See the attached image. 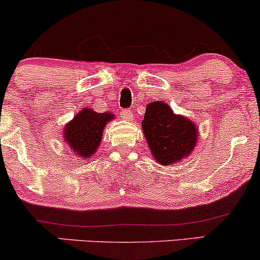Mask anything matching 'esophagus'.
I'll return each instance as SVG.
<instances>
[{"mask_svg": "<svg viewBox=\"0 0 260 260\" xmlns=\"http://www.w3.org/2000/svg\"><path fill=\"white\" fill-rule=\"evenodd\" d=\"M120 115L123 120H131L133 117V112L131 110H121Z\"/></svg>", "mask_w": 260, "mask_h": 260, "instance_id": "obj_1", "label": "esophagus"}]
</instances>
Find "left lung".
Instances as JSON below:
<instances>
[{"label": "left lung", "instance_id": "8db88e82", "mask_svg": "<svg viewBox=\"0 0 260 260\" xmlns=\"http://www.w3.org/2000/svg\"><path fill=\"white\" fill-rule=\"evenodd\" d=\"M142 127L151 154L160 165L183 160L198 144L196 124L185 116L174 114L170 105L160 100L146 105Z\"/></svg>", "mask_w": 260, "mask_h": 260}]
</instances>
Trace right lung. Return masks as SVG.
<instances>
[{"instance_id": "1", "label": "right lung", "mask_w": 260, "mask_h": 260, "mask_svg": "<svg viewBox=\"0 0 260 260\" xmlns=\"http://www.w3.org/2000/svg\"><path fill=\"white\" fill-rule=\"evenodd\" d=\"M114 117V114L110 112L99 114L93 109L84 108L65 126L62 132L65 144L83 160L92 157L102 142L106 123Z\"/></svg>"}]
</instances>
